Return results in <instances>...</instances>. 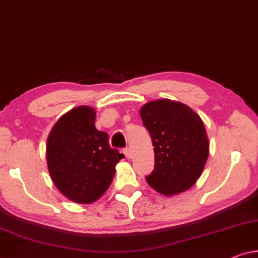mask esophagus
Masks as SVG:
<instances>
[{
    "label": "esophagus",
    "mask_w": 258,
    "mask_h": 258,
    "mask_svg": "<svg viewBox=\"0 0 258 258\" xmlns=\"http://www.w3.org/2000/svg\"><path fill=\"white\" fill-rule=\"evenodd\" d=\"M122 153H124L125 155H126V158L127 159H130L131 158V152H130V148H124V150H122Z\"/></svg>",
    "instance_id": "1"
}]
</instances>
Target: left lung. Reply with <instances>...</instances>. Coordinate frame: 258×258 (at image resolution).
<instances>
[{"label":"left lung","mask_w":258,"mask_h":258,"mask_svg":"<svg viewBox=\"0 0 258 258\" xmlns=\"http://www.w3.org/2000/svg\"><path fill=\"white\" fill-rule=\"evenodd\" d=\"M140 115L154 146V169L145 177L147 183L168 197L189 189L209 153L201 118L187 105L169 99L150 101Z\"/></svg>","instance_id":"1"}]
</instances>
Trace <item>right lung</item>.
<instances>
[{
	"label": "right lung",
	"instance_id": "add662e5",
	"mask_svg": "<svg viewBox=\"0 0 258 258\" xmlns=\"http://www.w3.org/2000/svg\"><path fill=\"white\" fill-rule=\"evenodd\" d=\"M90 106L72 108L59 118L48 138L50 176L63 195L76 203L98 200L113 180L115 165L124 154L111 148L107 133L94 126Z\"/></svg>",
	"mask_w": 258,
	"mask_h": 258
}]
</instances>
